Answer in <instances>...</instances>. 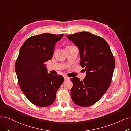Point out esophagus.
I'll use <instances>...</instances> for the list:
<instances>
[{"mask_svg":"<svg viewBox=\"0 0 131 131\" xmlns=\"http://www.w3.org/2000/svg\"><path fill=\"white\" fill-rule=\"evenodd\" d=\"M70 78H69V77H67V76H65L64 77V80H65V81H67V80H70Z\"/></svg>","mask_w":131,"mask_h":131,"instance_id":"34e87169","label":"esophagus"}]
</instances>
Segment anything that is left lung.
Returning a JSON list of instances; mask_svg holds the SVG:
<instances>
[{"mask_svg":"<svg viewBox=\"0 0 131 131\" xmlns=\"http://www.w3.org/2000/svg\"><path fill=\"white\" fill-rule=\"evenodd\" d=\"M66 37L78 47L80 65L86 71L83 81L77 77L71 79L72 99L79 106H90L102 97L111 83L114 57L106 41L95 34L82 32Z\"/></svg>","mask_w":131,"mask_h":131,"instance_id":"left-lung-1","label":"left lung"}]
</instances>
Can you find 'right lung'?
I'll list each match as a JSON object with an SVG mask.
<instances>
[{
	"label": "right lung",
	"mask_w": 131,
	"mask_h": 131,
	"mask_svg": "<svg viewBox=\"0 0 131 131\" xmlns=\"http://www.w3.org/2000/svg\"><path fill=\"white\" fill-rule=\"evenodd\" d=\"M64 34L43 33L27 39L20 48L15 64L18 84L32 104L47 107L54 102L64 82L60 75L48 73L45 63L53 56L54 46Z\"/></svg>",
	"instance_id": "obj_1"
}]
</instances>
